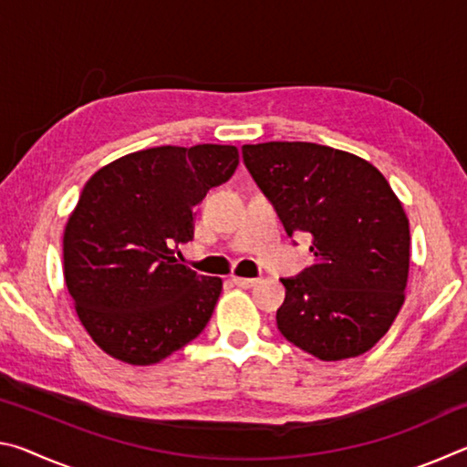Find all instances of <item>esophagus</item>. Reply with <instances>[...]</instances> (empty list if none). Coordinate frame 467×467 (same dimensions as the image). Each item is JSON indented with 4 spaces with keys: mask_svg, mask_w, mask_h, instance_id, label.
<instances>
[{
    "mask_svg": "<svg viewBox=\"0 0 467 467\" xmlns=\"http://www.w3.org/2000/svg\"><path fill=\"white\" fill-rule=\"evenodd\" d=\"M233 282L241 288H253L257 284V278H239V275H233Z\"/></svg>",
    "mask_w": 467,
    "mask_h": 467,
    "instance_id": "1",
    "label": "esophagus"
}]
</instances>
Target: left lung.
I'll list each match as a JSON object with an SVG mask.
<instances>
[{
    "instance_id": "8db88e82",
    "label": "left lung",
    "mask_w": 467,
    "mask_h": 467,
    "mask_svg": "<svg viewBox=\"0 0 467 467\" xmlns=\"http://www.w3.org/2000/svg\"><path fill=\"white\" fill-rule=\"evenodd\" d=\"M241 152L286 234L313 239L315 264L280 280V334L319 360L365 354L404 305L410 224L393 189L370 162L311 141Z\"/></svg>"
}]
</instances>
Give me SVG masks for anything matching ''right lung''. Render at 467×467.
<instances>
[{
  "instance_id": "right-lung-1",
  "label": "right lung",
  "mask_w": 467,
  "mask_h": 467,
  "mask_svg": "<svg viewBox=\"0 0 467 467\" xmlns=\"http://www.w3.org/2000/svg\"><path fill=\"white\" fill-rule=\"evenodd\" d=\"M239 167L234 146H158L107 164L84 185L63 233L78 317L110 357L154 365L202 334L223 280L179 264L195 205Z\"/></svg>"
}]
</instances>
